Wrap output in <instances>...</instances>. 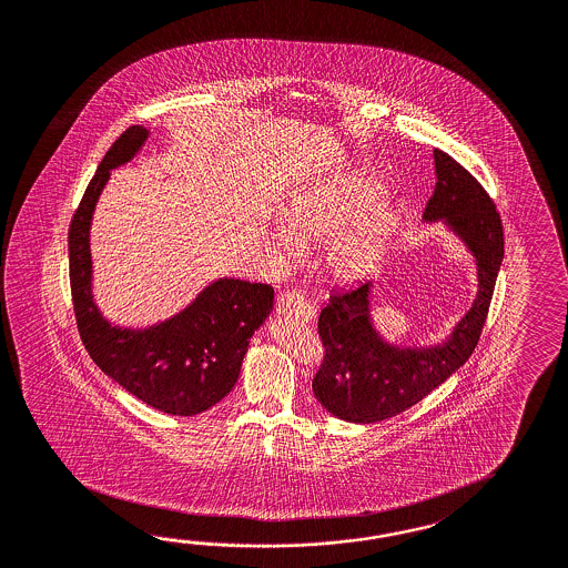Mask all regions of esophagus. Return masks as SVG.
<instances>
[{"mask_svg":"<svg viewBox=\"0 0 568 568\" xmlns=\"http://www.w3.org/2000/svg\"><path fill=\"white\" fill-rule=\"evenodd\" d=\"M278 316L295 318L300 323H312L314 321V307L307 304L306 300L295 292H285L276 302Z\"/></svg>","mask_w":568,"mask_h":568,"instance_id":"esophagus-1","label":"esophagus"}]
</instances>
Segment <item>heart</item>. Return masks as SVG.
<instances>
[{
	"instance_id": "b5f03b06",
	"label": "heart",
	"mask_w": 568,
	"mask_h": 568,
	"mask_svg": "<svg viewBox=\"0 0 568 568\" xmlns=\"http://www.w3.org/2000/svg\"><path fill=\"white\" fill-rule=\"evenodd\" d=\"M273 242L285 254L293 245L323 242L321 264L337 283L369 275L393 244L400 225L397 204L369 178H345L290 200Z\"/></svg>"
}]
</instances>
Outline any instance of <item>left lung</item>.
<instances>
[{"label": "left lung", "instance_id": "8db88e82", "mask_svg": "<svg viewBox=\"0 0 568 568\" xmlns=\"http://www.w3.org/2000/svg\"><path fill=\"white\" fill-rule=\"evenodd\" d=\"M436 185L424 223H443L476 264L471 307L445 338L399 345L383 337L372 316L374 281L331 295L318 318L323 368L312 390L328 414L352 424H374L414 407L450 378L476 349L505 256L503 223L476 178L434 149Z\"/></svg>", "mask_w": 568, "mask_h": 568}]
</instances>
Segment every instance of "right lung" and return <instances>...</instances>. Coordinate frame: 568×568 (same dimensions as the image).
Masks as SVG:
<instances>
[{
  "label": "right lung",
  "mask_w": 568,
  "mask_h": 568,
  "mask_svg": "<svg viewBox=\"0 0 568 568\" xmlns=\"http://www.w3.org/2000/svg\"><path fill=\"white\" fill-rule=\"evenodd\" d=\"M151 132L132 125L113 142L80 200L70 233V285L80 338L92 362L130 395L169 415L211 409L240 378L250 338L271 316L264 283L219 276L178 314L132 328L109 323L92 293L91 223L111 171L130 163Z\"/></svg>",
  "instance_id": "right-lung-1"
}]
</instances>
